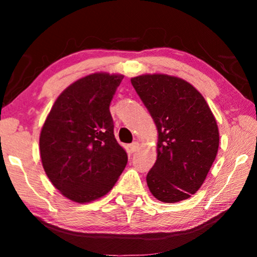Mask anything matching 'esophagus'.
Returning <instances> with one entry per match:
<instances>
[{
	"instance_id": "1",
	"label": "esophagus",
	"mask_w": 257,
	"mask_h": 257,
	"mask_svg": "<svg viewBox=\"0 0 257 257\" xmlns=\"http://www.w3.org/2000/svg\"><path fill=\"white\" fill-rule=\"evenodd\" d=\"M130 149H131L132 152H136V151L139 149V143H138V142H135V143H132L131 145H130Z\"/></svg>"
}]
</instances>
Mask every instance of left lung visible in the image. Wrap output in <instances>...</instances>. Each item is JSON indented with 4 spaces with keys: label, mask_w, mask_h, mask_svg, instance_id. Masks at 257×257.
<instances>
[{
    "label": "left lung",
    "mask_w": 257,
    "mask_h": 257,
    "mask_svg": "<svg viewBox=\"0 0 257 257\" xmlns=\"http://www.w3.org/2000/svg\"><path fill=\"white\" fill-rule=\"evenodd\" d=\"M131 83L158 130L157 161L146 177L151 193L166 203L191 198L219 150V128L208 104L178 77L142 75Z\"/></svg>",
    "instance_id": "1"
}]
</instances>
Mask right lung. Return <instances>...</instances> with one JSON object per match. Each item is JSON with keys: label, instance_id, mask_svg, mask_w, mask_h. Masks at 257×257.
<instances>
[{"label": "right lung", "instance_id": "1", "mask_svg": "<svg viewBox=\"0 0 257 257\" xmlns=\"http://www.w3.org/2000/svg\"><path fill=\"white\" fill-rule=\"evenodd\" d=\"M122 75L97 72L66 87L42 127V165L65 198L85 203L107 194L127 164L113 135L110 104Z\"/></svg>", "mask_w": 257, "mask_h": 257}]
</instances>
